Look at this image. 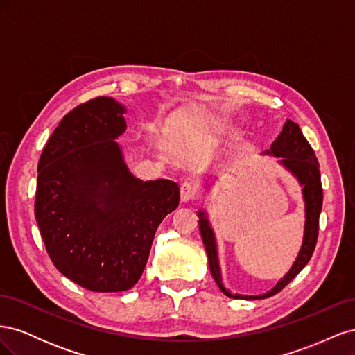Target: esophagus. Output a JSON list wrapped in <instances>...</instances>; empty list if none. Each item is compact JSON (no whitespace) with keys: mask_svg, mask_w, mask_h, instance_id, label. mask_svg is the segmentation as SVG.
<instances>
[{"mask_svg":"<svg viewBox=\"0 0 355 355\" xmlns=\"http://www.w3.org/2000/svg\"><path fill=\"white\" fill-rule=\"evenodd\" d=\"M198 196H200L198 188L194 184H191V182H184V184L180 185V200L184 202L196 201Z\"/></svg>","mask_w":355,"mask_h":355,"instance_id":"esophagus-1","label":"esophagus"}]
</instances>
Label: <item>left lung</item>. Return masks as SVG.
<instances>
[{"label":"left lung","mask_w":355,"mask_h":355,"mask_svg":"<svg viewBox=\"0 0 355 355\" xmlns=\"http://www.w3.org/2000/svg\"><path fill=\"white\" fill-rule=\"evenodd\" d=\"M275 157H280V163L288 168L297 178L300 185L304 187V200H305V235L302 249H300L297 259L290 268V271L284 275L283 280L277 283V286L265 295L259 296H244V295H232L227 288L222 286V277L218 262V252H216V241H214L213 231L209 225L204 211H200V232L202 237L204 247H206L210 272L214 278V282L220 287L222 292L234 299H265L277 295L293 280V278L304 270V266L309 262L311 256L314 253L317 239H318V219L321 206H323V188H321V176H320V164L317 161L314 149L311 148L305 136L300 132V128L296 123L287 120L282 133L271 145V151H266Z\"/></svg>","instance_id":"8db88e82"}]
</instances>
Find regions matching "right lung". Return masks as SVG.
<instances>
[{"instance_id": "obj_1", "label": "right lung", "mask_w": 355, "mask_h": 355, "mask_svg": "<svg viewBox=\"0 0 355 355\" xmlns=\"http://www.w3.org/2000/svg\"><path fill=\"white\" fill-rule=\"evenodd\" d=\"M114 99L84 102L62 118L38 161L35 219L58 270L92 292L132 288L154 235L179 206L171 180L136 179L114 141L125 130Z\"/></svg>"}]
</instances>
